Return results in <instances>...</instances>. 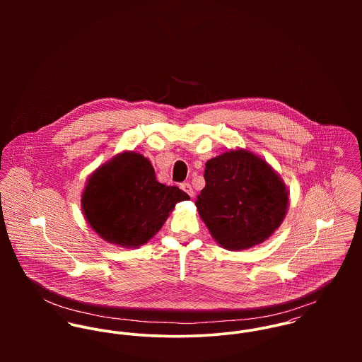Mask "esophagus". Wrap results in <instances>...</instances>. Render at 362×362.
Returning <instances> with one entry per match:
<instances>
[{
	"instance_id": "esophagus-1",
	"label": "esophagus",
	"mask_w": 362,
	"mask_h": 362,
	"mask_svg": "<svg viewBox=\"0 0 362 362\" xmlns=\"http://www.w3.org/2000/svg\"><path fill=\"white\" fill-rule=\"evenodd\" d=\"M181 189H182L184 192H187L191 198H194V197H195V192H194V189H192V187H191V184H189V182H184V184H181Z\"/></svg>"
}]
</instances>
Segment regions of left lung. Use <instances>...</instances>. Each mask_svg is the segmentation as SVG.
Here are the masks:
<instances>
[{"label": "left lung", "mask_w": 362, "mask_h": 362, "mask_svg": "<svg viewBox=\"0 0 362 362\" xmlns=\"http://www.w3.org/2000/svg\"><path fill=\"white\" fill-rule=\"evenodd\" d=\"M204 177L206 185L195 205L221 248H254L283 223L290 191L262 156L243 148L228 149L207 160Z\"/></svg>", "instance_id": "obj_1"}]
</instances>
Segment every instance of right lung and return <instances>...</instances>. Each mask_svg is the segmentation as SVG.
I'll return each instance as SVG.
<instances>
[{
    "label": "right lung",
    "instance_id": "right-lung-1",
    "mask_svg": "<svg viewBox=\"0 0 362 362\" xmlns=\"http://www.w3.org/2000/svg\"><path fill=\"white\" fill-rule=\"evenodd\" d=\"M189 197L156 178L148 157L122 151L99 165L81 194L83 217L105 243L139 248L152 240L175 204Z\"/></svg>",
    "mask_w": 362,
    "mask_h": 362
}]
</instances>
